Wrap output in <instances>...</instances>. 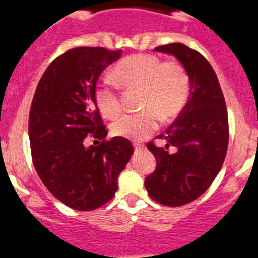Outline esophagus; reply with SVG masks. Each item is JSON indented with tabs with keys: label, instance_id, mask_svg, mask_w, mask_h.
I'll return each mask as SVG.
<instances>
[{
	"label": "esophagus",
	"instance_id": "obj_1",
	"mask_svg": "<svg viewBox=\"0 0 258 258\" xmlns=\"http://www.w3.org/2000/svg\"><path fill=\"white\" fill-rule=\"evenodd\" d=\"M143 150V146H140V145H134V151L136 152H141Z\"/></svg>",
	"mask_w": 258,
	"mask_h": 258
}]
</instances>
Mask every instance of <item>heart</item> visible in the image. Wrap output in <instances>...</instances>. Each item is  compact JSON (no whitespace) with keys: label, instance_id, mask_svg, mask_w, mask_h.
Segmentation results:
<instances>
[{"label":"heart","instance_id":"1","mask_svg":"<svg viewBox=\"0 0 258 258\" xmlns=\"http://www.w3.org/2000/svg\"><path fill=\"white\" fill-rule=\"evenodd\" d=\"M111 79L126 90L138 89V107L142 111L117 118L111 126L115 136L141 141L157 127V116L169 120L184 107L190 94V77L181 63L163 61L150 54H136L122 59L113 68ZM106 80L95 93L99 112L113 118L121 112L117 86Z\"/></svg>","mask_w":258,"mask_h":258}]
</instances>
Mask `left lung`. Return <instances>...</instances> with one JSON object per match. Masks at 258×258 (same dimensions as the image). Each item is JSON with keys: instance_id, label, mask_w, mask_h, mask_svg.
<instances>
[{"instance_id": "1", "label": "left lung", "mask_w": 258, "mask_h": 258, "mask_svg": "<svg viewBox=\"0 0 258 258\" xmlns=\"http://www.w3.org/2000/svg\"><path fill=\"white\" fill-rule=\"evenodd\" d=\"M170 54L190 77V95L178 117L157 138L165 147L152 142L147 149L156 159V169L145 179L150 198L166 207H181L208 190L222 168L229 145V118L220 83L209 61L183 44L156 47ZM169 145L174 154L166 151Z\"/></svg>"}]
</instances>
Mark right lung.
<instances>
[{"label": "right lung", "instance_id": "right-lung-1", "mask_svg": "<svg viewBox=\"0 0 258 258\" xmlns=\"http://www.w3.org/2000/svg\"><path fill=\"white\" fill-rule=\"evenodd\" d=\"M121 52L86 46L68 50L50 63L32 101L28 134L36 172L52 197L76 211H93L115 197L118 174L134 152L122 137L84 145L89 134L106 138L95 86Z\"/></svg>", "mask_w": 258, "mask_h": 258}]
</instances>
